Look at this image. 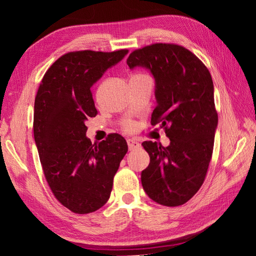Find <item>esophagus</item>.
Instances as JSON below:
<instances>
[{
  "mask_svg": "<svg viewBox=\"0 0 256 256\" xmlns=\"http://www.w3.org/2000/svg\"><path fill=\"white\" fill-rule=\"evenodd\" d=\"M127 144H128L129 150H134L138 148V147L141 146V144L138 143V141H136L134 138H128V140H127Z\"/></svg>",
  "mask_w": 256,
  "mask_h": 256,
  "instance_id": "34e87169",
  "label": "esophagus"
}]
</instances>
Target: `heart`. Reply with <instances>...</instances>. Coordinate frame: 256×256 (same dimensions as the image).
<instances>
[{
    "label": "heart",
    "instance_id": "obj_1",
    "mask_svg": "<svg viewBox=\"0 0 256 256\" xmlns=\"http://www.w3.org/2000/svg\"><path fill=\"white\" fill-rule=\"evenodd\" d=\"M138 76H140V74H138ZM128 128H129V129H131V128H132V125H131V124H129V125H128Z\"/></svg>",
    "mask_w": 256,
    "mask_h": 256
}]
</instances>
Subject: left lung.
Returning a JSON list of instances; mask_svg holds the SVG:
<instances>
[{
    "label": "left lung",
    "instance_id": "obj_1",
    "mask_svg": "<svg viewBox=\"0 0 256 256\" xmlns=\"http://www.w3.org/2000/svg\"><path fill=\"white\" fill-rule=\"evenodd\" d=\"M127 64L154 76L157 106L152 125L160 124L171 141L166 147L142 143L150 158L141 173L143 189L158 204L182 205L203 184L212 159L218 127L212 76L192 52L171 44L136 50Z\"/></svg>",
    "mask_w": 256,
    "mask_h": 256
}]
</instances>
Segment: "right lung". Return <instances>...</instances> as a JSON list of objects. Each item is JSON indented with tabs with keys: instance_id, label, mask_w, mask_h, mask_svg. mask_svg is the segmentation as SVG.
<instances>
[{
	"instance_id": "1",
	"label": "right lung",
	"mask_w": 256,
	"mask_h": 256,
	"mask_svg": "<svg viewBox=\"0 0 256 256\" xmlns=\"http://www.w3.org/2000/svg\"><path fill=\"white\" fill-rule=\"evenodd\" d=\"M128 50L78 51L60 56L44 74L34 104V138L54 196L69 210L90 214L110 198L113 178L128 150L118 134L92 144L86 122L97 110L92 88Z\"/></svg>"
}]
</instances>
